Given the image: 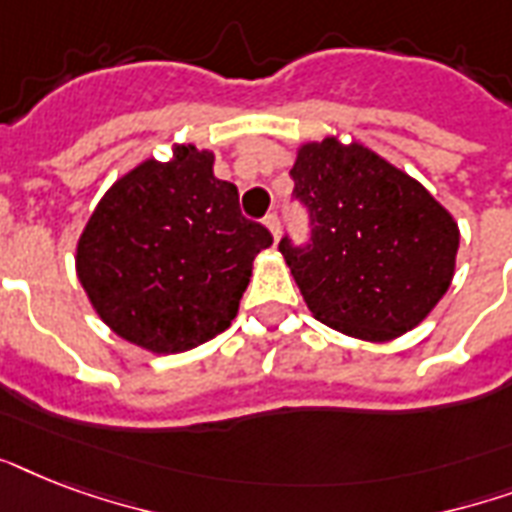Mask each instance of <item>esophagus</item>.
Instances as JSON below:
<instances>
[{
    "label": "esophagus",
    "mask_w": 512,
    "mask_h": 512,
    "mask_svg": "<svg viewBox=\"0 0 512 512\" xmlns=\"http://www.w3.org/2000/svg\"><path fill=\"white\" fill-rule=\"evenodd\" d=\"M265 225H268V231L273 233V239H279L281 223H279V215H276V212H268V215H265Z\"/></svg>",
    "instance_id": "obj_1"
}]
</instances>
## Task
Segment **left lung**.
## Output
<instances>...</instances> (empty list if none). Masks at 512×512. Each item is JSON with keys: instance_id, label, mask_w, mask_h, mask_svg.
I'll list each match as a JSON object with an SVG mask.
<instances>
[{"instance_id": "obj_1", "label": "left lung", "mask_w": 512, "mask_h": 512, "mask_svg": "<svg viewBox=\"0 0 512 512\" xmlns=\"http://www.w3.org/2000/svg\"><path fill=\"white\" fill-rule=\"evenodd\" d=\"M292 201L308 212V244L279 252L321 324L361 340L417 327L444 297L460 231L417 180L337 138L300 148Z\"/></svg>"}]
</instances>
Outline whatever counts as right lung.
Wrapping results in <instances>:
<instances>
[{"mask_svg": "<svg viewBox=\"0 0 512 512\" xmlns=\"http://www.w3.org/2000/svg\"><path fill=\"white\" fill-rule=\"evenodd\" d=\"M265 225L241 215L239 191L212 175V154L175 146L100 199L76 249V273L116 335L154 353H180L231 327L271 247Z\"/></svg>", "mask_w": 512, "mask_h": 512, "instance_id": "right-lung-1", "label": "right lung"}]
</instances>
